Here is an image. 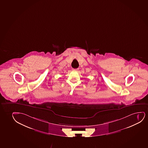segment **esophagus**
I'll list each match as a JSON object with an SVG mask.
<instances>
[{"label":"esophagus","mask_w":148,"mask_h":148,"mask_svg":"<svg viewBox=\"0 0 148 148\" xmlns=\"http://www.w3.org/2000/svg\"><path fill=\"white\" fill-rule=\"evenodd\" d=\"M78 70H79V69H73V71H77Z\"/></svg>","instance_id":"obj_1"}]
</instances>
